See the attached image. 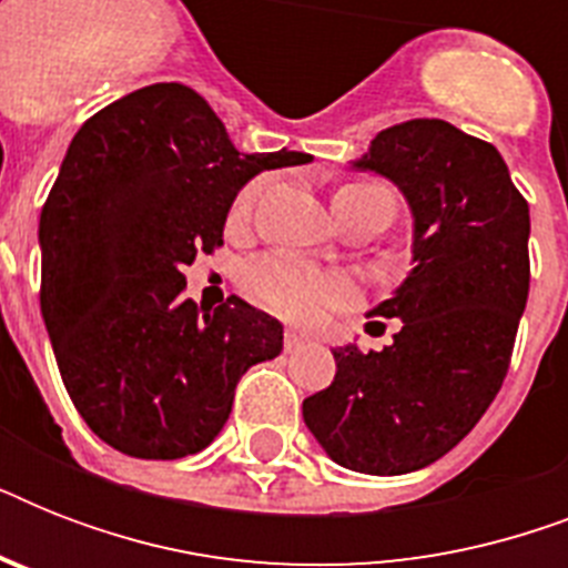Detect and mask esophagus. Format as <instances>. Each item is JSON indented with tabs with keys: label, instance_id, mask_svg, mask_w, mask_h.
<instances>
[{
	"label": "esophagus",
	"instance_id": "obj_1",
	"mask_svg": "<svg viewBox=\"0 0 568 568\" xmlns=\"http://www.w3.org/2000/svg\"><path fill=\"white\" fill-rule=\"evenodd\" d=\"M303 342H306V338H303L301 333H294V329H285V336H283L285 354H292V351H301Z\"/></svg>",
	"mask_w": 568,
	"mask_h": 568
}]
</instances>
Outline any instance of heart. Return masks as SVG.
Returning <instances> with one entry per match:
<instances>
[{"label": "heart", "mask_w": 568, "mask_h": 568, "mask_svg": "<svg viewBox=\"0 0 568 568\" xmlns=\"http://www.w3.org/2000/svg\"><path fill=\"white\" fill-rule=\"evenodd\" d=\"M271 189L267 176L244 182L239 194L232 196L230 205V223L241 226L247 223L262 203V196ZM333 214L347 217V214H374L383 230L395 221L397 214V196L388 189L386 182L374 180H356L345 182L333 191ZM244 288L256 297L262 306L276 312L280 318L294 321V324H312L318 321L324 312L338 310L345 303L354 301V285L342 280V276L321 274L312 267L294 262L285 256H267L262 262H253L244 274Z\"/></svg>", "instance_id": "b5f03b06"}]
</instances>
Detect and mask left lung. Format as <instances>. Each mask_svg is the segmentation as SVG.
Segmentation results:
<instances>
[{
  "mask_svg": "<svg viewBox=\"0 0 568 568\" xmlns=\"http://www.w3.org/2000/svg\"><path fill=\"white\" fill-rule=\"evenodd\" d=\"M356 168L413 205L415 267L374 310L397 321L392 345L336 347V379L303 400V422L338 466L406 475L468 436L507 377L530 288V212L501 153L445 120L383 129Z\"/></svg>",
  "mask_w": 568,
  "mask_h": 568,
  "instance_id": "1",
  "label": "left lung"
}]
</instances>
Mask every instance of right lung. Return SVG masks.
Listing matches in <instances>:
<instances>
[{
	"instance_id": "1",
	"label": "right lung",
	"mask_w": 568,
	"mask_h": 568,
	"mask_svg": "<svg viewBox=\"0 0 568 568\" xmlns=\"http://www.w3.org/2000/svg\"><path fill=\"white\" fill-rule=\"evenodd\" d=\"M306 162L239 153L180 82L129 93L75 132L40 212V312L67 395L105 445L138 459L203 450L241 374L280 356V321L239 297L196 306L182 267L223 247L250 176Z\"/></svg>"
}]
</instances>
